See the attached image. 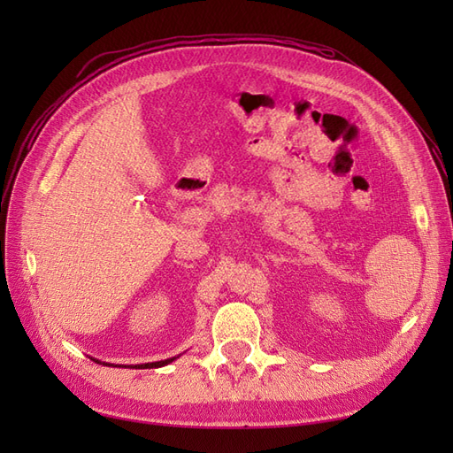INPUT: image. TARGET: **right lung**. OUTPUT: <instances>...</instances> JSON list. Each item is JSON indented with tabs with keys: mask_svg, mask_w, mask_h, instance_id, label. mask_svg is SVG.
<instances>
[{
	"mask_svg": "<svg viewBox=\"0 0 453 453\" xmlns=\"http://www.w3.org/2000/svg\"><path fill=\"white\" fill-rule=\"evenodd\" d=\"M177 357H180V355H177ZM177 357H170V359L157 361V363H145V365H130V368H160V366H164V365H170V363L175 361ZM90 359H92V357H90ZM92 361H96V359H92ZM96 363H100V361H96ZM104 365H107V363H104Z\"/></svg>",
	"mask_w": 453,
	"mask_h": 453,
	"instance_id": "1",
	"label": "right lung"
}]
</instances>
